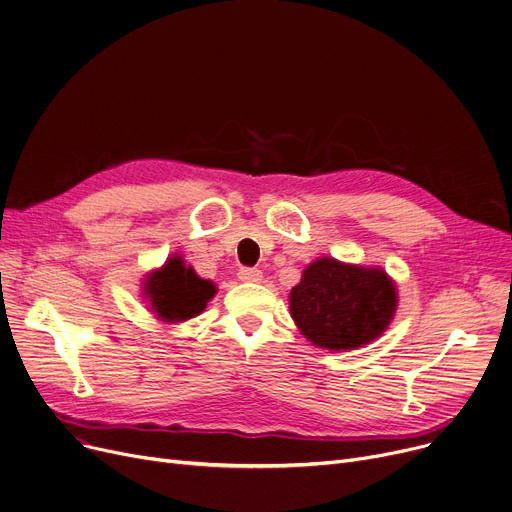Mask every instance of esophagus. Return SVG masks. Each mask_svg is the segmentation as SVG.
Listing matches in <instances>:
<instances>
[{
    "label": "esophagus",
    "mask_w": 512,
    "mask_h": 512,
    "mask_svg": "<svg viewBox=\"0 0 512 512\" xmlns=\"http://www.w3.org/2000/svg\"><path fill=\"white\" fill-rule=\"evenodd\" d=\"M238 279L244 283H260L262 281V272L258 268H250V266H242L238 270Z\"/></svg>",
    "instance_id": "obj_1"
}]
</instances>
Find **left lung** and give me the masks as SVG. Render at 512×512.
Here are the masks:
<instances>
[{
    "mask_svg": "<svg viewBox=\"0 0 512 512\" xmlns=\"http://www.w3.org/2000/svg\"><path fill=\"white\" fill-rule=\"evenodd\" d=\"M289 303L309 342L328 350H352L385 332L398 297L383 270L320 258L305 268Z\"/></svg>",
    "mask_w": 512,
    "mask_h": 512,
    "instance_id": "1",
    "label": "left lung"
}]
</instances>
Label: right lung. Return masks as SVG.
<instances>
[{
  "label": "right lung",
  "instance_id": "right-lung-1",
  "mask_svg": "<svg viewBox=\"0 0 512 512\" xmlns=\"http://www.w3.org/2000/svg\"><path fill=\"white\" fill-rule=\"evenodd\" d=\"M145 295L151 301L157 318L164 322H184L207 307L215 295V285L201 279L178 256L170 258L162 270L147 277Z\"/></svg>",
  "mask_w": 512,
  "mask_h": 512
}]
</instances>
